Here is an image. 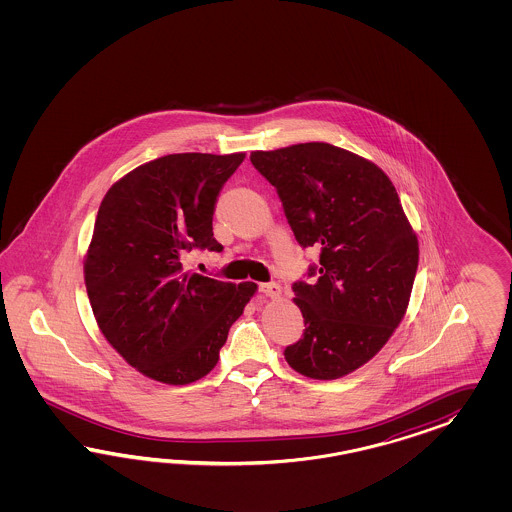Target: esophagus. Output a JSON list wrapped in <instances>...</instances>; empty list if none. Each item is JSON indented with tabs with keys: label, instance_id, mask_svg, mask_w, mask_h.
<instances>
[{
	"label": "esophagus",
	"instance_id": "obj_1",
	"mask_svg": "<svg viewBox=\"0 0 512 512\" xmlns=\"http://www.w3.org/2000/svg\"><path fill=\"white\" fill-rule=\"evenodd\" d=\"M259 293L270 296V298H278L281 289H279L278 283H261L259 285Z\"/></svg>",
	"mask_w": 512,
	"mask_h": 512
}]
</instances>
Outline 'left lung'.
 <instances>
[{"label": "left lung", "mask_w": 512, "mask_h": 512, "mask_svg": "<svg viewBox=\"0 0 512 512\" xmlns=\"http://www.w3.org/2000/svg\"><path fill=\"white\" fill-rule=\"evenodd\" d=\"M249 159L276 187L296 242L319 249L311 281L293 283L306 328L285 360L311 379L355 372L400 325L419 266L396 187L372 161L326 142Z\"/></svg>", "instance_id": "1"}]
</instances>
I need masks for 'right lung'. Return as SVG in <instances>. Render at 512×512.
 I'll return each instance as SVG.
<instances>
[{
	"instance_id": "obj_1",
	"label": "right lung",
	"mask_w": 512,
	"mask_h": 512,
	"mask_svg": "<svg viewBox=\"0 0 512 512\" xmlns=\"http://www.w3.org/2000/svg\"><path fill=\"white\" fill-rule=\"evenodd\" d=\"M244 154H171L140 165L99 206L84 263L103 336L140 373L169 385L204 377L257 285L187 274L191 249L221 253L212 219Z\"/></svg>"
}]
</instances>
